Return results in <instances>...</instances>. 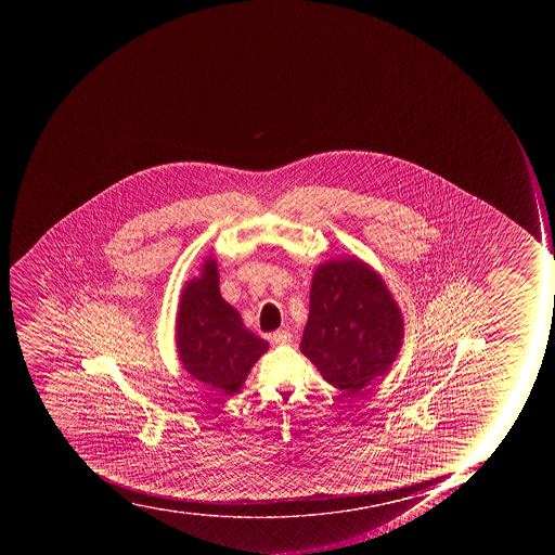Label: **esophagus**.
<instances>
[{"mask_svg":"<svg viewBox=\"0 0 555 555\" xmlns=\"http://www.w3.org/2000/svg\"><path fill=\"white\" fill-rule=\"evenodd\" d=\"M272 341L278 345H288L292 341L289 332H274L272 333Z\"/></svg>","mask_w":555,"mask_h":555,"instance_id":"1","label":"esophagus"}]
</instances>
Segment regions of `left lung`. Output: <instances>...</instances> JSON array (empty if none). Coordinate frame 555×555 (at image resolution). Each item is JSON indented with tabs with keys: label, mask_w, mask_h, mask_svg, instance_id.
Masks as SVG:
<instances>
[{
	"label": "left lung",
	"mask_w": 555,
	"mask_h": 555,
	"mask_svg": "<svg viewBox=\"0 0 555 555\" xmlns=\"http://www.w3.org/2000/svg\"><path fill=\"white\" fill-rule=\"evenodd\" d=\"M300 350L327 384L361 392L389 373L404 338L401 309L378 272L356 257L315 269Z\"/></svg>",
	"instance_id": "8db88e82"
}]
</instances>
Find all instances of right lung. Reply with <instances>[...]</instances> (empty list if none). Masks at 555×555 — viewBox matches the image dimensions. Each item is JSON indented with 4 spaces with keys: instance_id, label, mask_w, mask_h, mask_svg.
Listing matches in <instances>:
<instances>
[{
    "instance_id": "obj_1",
    "label": "right lung",
    "mask_w": 555,
    "mask_h": 555,
    "mask_svg": "<svg viewBox=\"0 0 555 555\" xmlns=\"http://www.w3.org/2000/svg\"><path fill=\"white\" fill-rule=\"evenodd\" d=\"M175 341L183 370L228 396L243 387L255 362L269 349L223 300L217 260L211 257L203 262L202 274L182 289Z\"/></svg>"
}]
</instances>
